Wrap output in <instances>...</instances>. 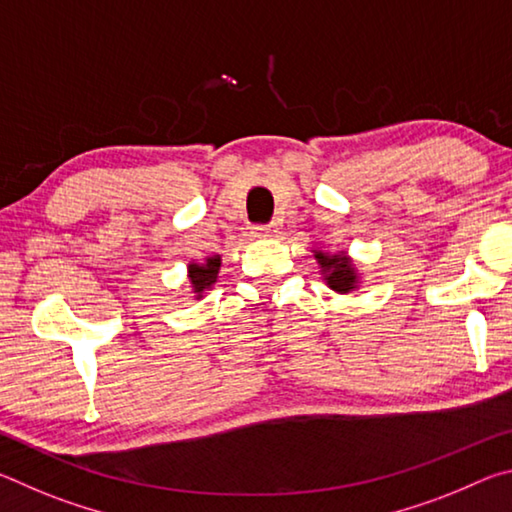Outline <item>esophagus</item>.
<instances>
[{"mask_svg": "<svg viewBox=\"0 0 512 512\" xmlns=\"http://www.w3.org/2000/svg\"><path fill=\"white\" fill-rule=\"evenodd\" d=\"M275 232H277V223H275V221L255 225V235H264V237H268V235H275Z\"/></svg>", "mask_w": 512, "mask_h": 512, "instance_id": "1", "label": "esophagus"}]
</instances>
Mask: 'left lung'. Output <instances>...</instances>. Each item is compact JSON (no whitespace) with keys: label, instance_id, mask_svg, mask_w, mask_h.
Instances as JSON below:
<instances>
[{"label":"left lung","instance_id":"1","mask_svg":"<svg viewBox=\"0 0 512 512\" xmlns=\"http://www.w3.org/2000/svg\"><path fill=\"white\" fill-rule=\"evenodd\" d=\"M316 259H318L320 268H323V271H327L325 280H327V284L334 291L348 293V291L354 289V280H357V275L352 273L348 259L339 257V255L329 257L327 253H316Z\"/></svg>","mask_w":512,"mask_h":512}]
</instances>
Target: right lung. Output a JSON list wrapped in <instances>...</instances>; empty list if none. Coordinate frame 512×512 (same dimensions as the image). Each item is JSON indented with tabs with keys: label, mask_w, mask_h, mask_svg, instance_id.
I'll list each match as a JSON object with an SVG mask.
<instances>
[{
	"label": "right lung",
	"mask_w": 512,
	"mask_h": 512,
	"mask_svg": "<svg viewBox=\"0 0 512 512\" xmlns=\"http://www.w3.org/2000/svg\"><path fill=\"white\" fill-rule=\"evenodd\" d=\"M219 266H221L219 257H210L203 266H198V264L189 266V277H192V284H194L196 293H201L203 289H207L210 284L216 282V273H219Z\"/></svg>",
	"instance_id": "1"
}]
</instances>
